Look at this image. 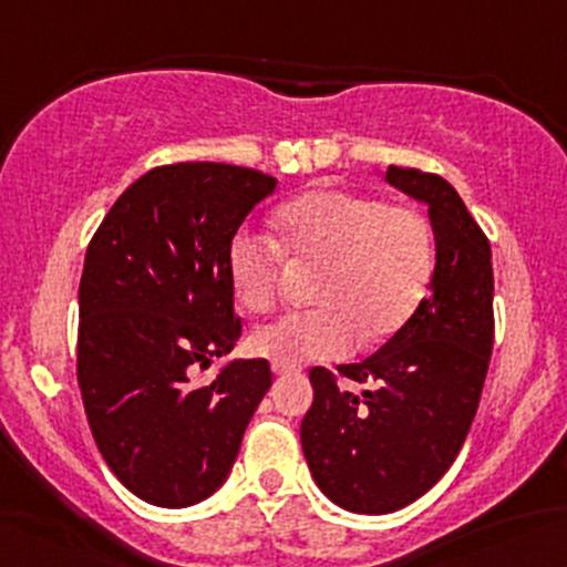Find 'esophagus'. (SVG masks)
Returning a JSON list of instances; mask_svg holds the SVG:
<instances>
[{"label":"esophagus","instance_id":"esophagus-1","mask_svg":"<svg viewBox=\"0 0 567 567\" xmlns=\"http://www.w3.org/2000/svg\"><path fill=\"white\" fill-rule=\"evenodd\" d=\"M271 371H274V374H277V377H288V374H290V369H285V365H277V363L271 365Z\"/></svg>","mask_w":567,"mask_h":567}]
</instances>
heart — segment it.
Instances as JSON below:
<instances>
[{
    "mask_svg": "<svg viewBox=\"0 0 567 567\" xmlns=\"http://www.w3.org/2000/svg\"><path fill=\"white\" fill-rule=\"evenodd\" d=\"M282 247L301 264L322 266L315 288L320 307L285 315L252 333V350L285 369L341 360L363 341H382L409 322L431 285L433 231L416 209L350 190H317L277 217ZM277 241L234 234L226 266L236 301L250 312L277 303Z\"/></svg>",
    "mask_w": 567,
    "mask_h": 567,
    "instance_id": "heart-1",
    "label": "heart"
}]
</instances>
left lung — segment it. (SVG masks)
I'll list each match as a JSON object with an SVG mask.
<instances>
[{"mask_svg":"<svg viewBox=\"0 0 567 567\" xmlns=\"http://www.w3.org/2000/svg\"><path fill=\"white\" fill-rule=\"evenodd\" d=\"M384 179L427 207L435 239L431 293L374 354L339 365L341 377L371 390L341 393L331 371L315 369V401L301 422L317 487L354 514L398 512L450 471L493 352L487 236L439 174L388 166Z\"/></svg>","mask_w":567,"mask_h":567,"instance_id":"obj_1","label":"left lung"}]
</instances>
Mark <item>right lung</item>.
I'll return each instance as SVG.
<instances>
[{"label": "right lung", "mask_w": 567, "mask_h": 567, "mask_svg": "<svg viewBox=\"0 0 567 567\" xmlns=\"http://www.w3.org/2000/svg\"><path fill=\"white\" fill-rule=\"evenodd\" d=\"M274 190L277 179L245 166H158L121 193L85 252V414L112 474L153 506L213 495L271 388L264 358L228 360L209 384H193V371L239 339L228 241Z\"/></svg>", "instance_id": "right-lung-1"}]
</instances>
